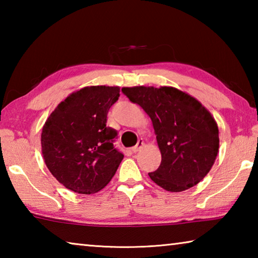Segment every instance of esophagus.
<instances>
[{"label":"esophagus","mask_w":258,"mask_h":258,"mask_svg":"<svg viewBox=\"0 0 258 258\" xmlns=\"http://www.w3.org/2000/svg\"><path fill=\"white\" fill-rule=\"evenodd\" d=\"M143 146H145V142H143V140H142V139L139 140L138 145L132 148V151H133V152H138V151H140V150L142 149Z\"/></svg>","instance_id":"obj_1"}]
</instances>
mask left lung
Instances as JSON below:
<instances>
[{
  "instance_id": "obj_1",
  "label": "left lung",
  "mask_w": 258,
  "mask_h": 258,
  "mask_svg": "<svg viewBox=\"0 0 258 258\" xmlns=\"http://www.w3.org/2000/svg\"><path fill=\"white\" fill-rule=\"evenodd\" d=\"M154 126L161 164L149 176L169 192L190 189L211 171L218 154L217 123L202 102L173 86L123 87Z\"/></svg>"
}]
</instances>
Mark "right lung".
<instances>
[{"mask_svg":"<svg viewBox=\"0 0 258 258\" xmlns=\"http://www.w3.org/2000/svg\"><path fill=\"white\" fill-rule=\"evenodd\" d=\"M119 91V86L83 87L62 100L43 125V158L67 189L92 195L115 175L124 155L113 148L117 132L106 123Z\"/></svg>","mask_w":258,"mask_h":258,"instance_id":"obj_1","label":"right lung"}]
</instances>
